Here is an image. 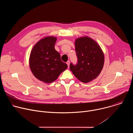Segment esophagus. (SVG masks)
Listing matches in <instances>:
<instances>
[{"label":"esophagus","instance_id":"34e87169","mask_svg":"<svg viewBox=\"0 0 133 133\" xmlns=\"http://www.w3.org/2000/svg\"><path fill=\"white\" fill-rule=\"evenodd\" d=\"M67 63V65H68V67L69 68V64H70V62H69V61H67V63Z\"/></svg>","mask_w":133,"mask_h":133}]
</instances>
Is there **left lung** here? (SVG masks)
I'll list each match as a JSON object with an SVG mask.
<instances>
[{
    "mask_svg": "<svg viewBox=\"0 0 133 133\" xmlns=\"http://www.w3.org/2000/svg\"><path fill=\"white\" fill-rule=\"evenodd\" d=\"M77 63L70 64V69L75 76L83 83L95 79L104 64V55L101 47L88 37L79 38L75 41Z\"/></svg>",
    "mask_w": 133,
    "mask_h": 133,
    "instance_id": "left-lung-1",
    "label": "left lung"
}]
</instances>
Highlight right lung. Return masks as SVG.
I'll use <instances>...</instances> for the list:
<instances>
[{"label": "right lung", "mask_w": 133, "mask_h": 133, "mask_svg": "<svg viewBox=\"0 0 133 133\" xmlns=\"http://www.w3.org/2000/svg\"><path fill=\"white\" fill-rule=\"evenodd\" d=\"M56 41L54 37L42 39L34 46L29 57V66L33 75L46 83L55 81L68 67L55 49Z\"/></svg>", "instance_id": "1"}]
</instances>
